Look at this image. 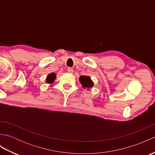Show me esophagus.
<instances>
[{
    "mask_svg": "<svg viewBox=\"0 0 155 155\" xmlns=\"http://www.w3.org/2000/svg\"><path fill=\"white\" fill-rule=\"evenodd\" d=\"M67 71L69 72V73H72L73 72V69H72V68H68L67 69Z\"/></svg>",
    "mask_w": 155,
    "mask_h": 155,
    "instance_id": "1",
    "label": "esophagus"
}]
</instances>
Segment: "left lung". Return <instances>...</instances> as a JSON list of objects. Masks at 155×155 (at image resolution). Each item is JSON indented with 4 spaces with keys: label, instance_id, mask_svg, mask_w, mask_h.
<instances>
[{
    "label": "left lung",
    "instance_id": "1",
    "mask_svg": "<svg viewBox=\"0 0 155 155\" xmlns=\"http://www.w3.org/2000/svg\"><path fill=\"white\" fill-rule=\"evenodd\" d=\"M81 83L84 87L91 88L93 86V83L92 82L91 78L87 76H81L79 78Z\"/></svg>",
    "mask_w": 155,
    "mask_h": 155
}]
</instances>
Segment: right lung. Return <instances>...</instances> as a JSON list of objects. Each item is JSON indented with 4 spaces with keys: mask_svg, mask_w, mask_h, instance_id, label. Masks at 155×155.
Wrapping results in <instances>:
<instances>
[{
    "mask_svg": "<svg viewBox=\"0 0 155 155\" xmlns=\"http://www.w3.org/2000/svg\"><path fill=\"white\" fill-rule=\"evenodd\" d=\"M56 78V74L54 73H51V74H49L48 75V77L47 78V83H52L55 79Z\"/></svg>",
    "mask_w": 155,
    "mask_h": 155,
    "instance_id": "obj_1",
    "label": "right lung"
}]
</instances>
